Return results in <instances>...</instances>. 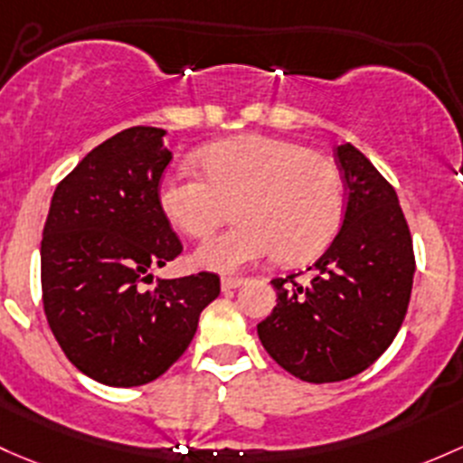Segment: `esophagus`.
<instances>
[{"mask_svg":"<svg viewBox=\"0 0 463 463\" xmlns=\"http://www.w3.org/2000/svg\"><path fill=\"white\" fill-rule=\"evenodd\" d=\"M244 284L241 277H222V290H232V288H240Z\"/></svg>","mask_w":463,"mask_h":463,"instance_id":"34e87169","label":"esophagus"}]
</instances>
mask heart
<instances>
[{"label":"heart","mask_w":463,"mask_h":463,"mask_svg":"<svg viewBox=\"0 0 463 463\" xmlns=\"http://www.w3.org/2000/svg\"><path fill=\"white\" fill-rule=\"evenodd\" d=\"M199 173L162 179L159 208L170 226L203 240L231 215L240 222L203 241L194 261L231 272L275 255L304 261L330 244L342 223L346 188L342 170L308 146L269 135H240L206 146Z\"/></svg>","instance_id":"heart-1"}]
</instances>
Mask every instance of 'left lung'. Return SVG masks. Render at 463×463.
I'll use <instances>...</instances> for the list:
<instances>
[{"instance_id":"8db88e82","label":"left lung","mask_w":463,"mask_h":463,"mask_svg":"<svg viewBox=\"0 0 463 463\" xmlns=\"http://www.w3.org/2000/svg\"><path fill=\"white\" fill-rule=\"evenodd\" d=\"M346 182L342 231L308 284L277 277V306L257 335L284 371L310 383L366 371L392 344L411 301L415 252L395 188L353 144L335 150Z\"/></svg>"}]
</instances>
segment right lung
Instances as JSON below:
<instances>
[{"label": "right lung", "instance_id": "add662e5", "mask_svg": "<svg viewBox=\"0 0 463 463\" xmlns=\"http://www.w3.org/2000/svg\"><path fill=\"white\" fill-rule=\"evenodd\" d=\"M166 130L133 126L92 148L57 184L42 237V299L71 364L106 386H142L193 342L219 295L215 272L159 279L182 241L159 208L173 159Z\"/></svg>", "mask_w": 463, "mask_h": 463}]
</instances>
